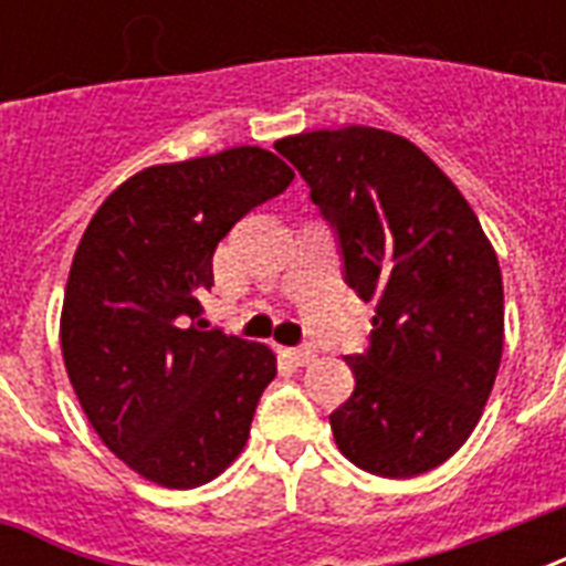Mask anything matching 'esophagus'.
Returning <instances> with one entry per match:
<instances>
[{"mask_svg": "<svg viewBox=\"0 0 566 566\" xmlns=\"http://www.w3.org/2000/svg\"><path fill=\"white\" fill-rule=\"evenodd\" d=\"M282 355L287 361L296 364V367H305L314 358V349L311 346H291V349H282Z\"/></svg>", "mask_w": 566, "mask_h": 566, "instance_id": "esophagus-1", "label": "esophagus"}]
</instances>
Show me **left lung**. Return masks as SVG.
<instances>
[{"mask_svg": "<svg viewBox=\"0 0 566 566\" xmlns=\"http://www.w3.org/2000/svg\"><path fill=\"white\" fill-rule=\"evenodd\" d=\"M275 149L332 222L344 279L376 302L370 349L349 355L355 390L337 449L385 479H411L473 434L505 340L502 273L461 190L399 135L370 126L282 137Z\"/></svg>", "mask_w": 566, "mask_h": 566, "instance_id": "left-lung-1", "label": "left lung"}]
</instances>
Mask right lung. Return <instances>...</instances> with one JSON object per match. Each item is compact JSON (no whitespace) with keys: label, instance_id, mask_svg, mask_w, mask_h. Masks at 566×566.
I'll list each match as a JSON object with an SVG mask.
<instances>
[{"label":"right lung","instance_id":"right-lung-1","mask_svg":"<svg viewBox=\"0 0 566 566\" xmlns=\"http://www.w3.org/2000/svg\"><path fill=\"white\" fill-rule=\"evenodd\" d=\"M293 181L261 146L146 167L93 213L61 311L66 376L114 455L161 488L211 482L247 447L275 355L220 328L199 296L213 249Z\"/></svg>","mask_w":566,"mask_h":566}]
</instances>
